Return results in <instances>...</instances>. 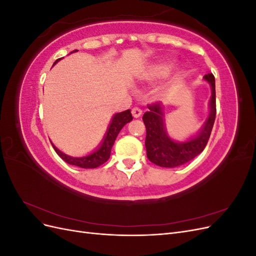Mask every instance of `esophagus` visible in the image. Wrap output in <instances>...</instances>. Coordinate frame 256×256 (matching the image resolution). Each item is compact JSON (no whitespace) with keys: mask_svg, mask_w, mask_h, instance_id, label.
Returning a JSON list of instances; mask_svg holds the SVG:
<instances>
[{"mask_svg":"<svg viewBox=\"0 0 256 256\" xmlns=\"http://www.w3.org/2000/svg\"><path fill=\"white\" fill-rule=\"evenodd\" d=\"M131 113H132V116L134 118H138L142 115V110L138 109V108H134V109L131 110Z\"/></svg>","mask_w":256,"mask_h":256,"instance_id":"esophagus-1","label":"esophagus"}]
</instances>
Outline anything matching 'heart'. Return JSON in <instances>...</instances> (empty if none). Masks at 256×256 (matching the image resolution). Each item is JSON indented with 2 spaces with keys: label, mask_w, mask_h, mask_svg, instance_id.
I'll list each match as a JSON object with an SVG mask.
<instances>
[{
  "label": "heart",
  "mask_w": 256,
  "mask_h": 256,
  "mask_svg": "<svg viewBox=\"0 0 256 256\" xmlns=\"http://www.w3.org/2000/svg\"><path fill=\"white\" fill-rule=\"evenodd\" d=\"M173 66H174L173 60H162L147 67L143 72H141L140 78L145 81H154L157 79H161L171 72Z\"/></svg>",
  "instance_id": "b5f03b06"
}]
</instances>
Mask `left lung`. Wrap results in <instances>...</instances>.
I'll return each instance as SVG.
<instances>
[{"instance_id":"left-lung-1","label":"left lung","mask_w":256,"mask_h":256,"mask_svg":"<svg viewBox=\"0 0 256 256\" xmlns=\"http://www.w3.org/2000/svg\"><path fill=\"white\" fill-rule=\"evenodd\" d=\"M209 83L212 96L209 99V113L203 126L196 136L186 141H175L166 129L164 106L161 102L148 106L150 111L143 115L146 127L145 147L147 158L162 168H176L187 164L202 152L210 136L216 118V83L212 74L204 76Z\"/></svg>"}]
</instances>
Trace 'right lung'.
I'll use <instances>...</instances> for the list:
<instances>
[{
	"mask_svg": "<svg viewBox=\"0 0 256 256\" xmlns=\"http://www.w3.org/2000/svg\"><path fill=\"white\" fill-rule=\"evenodd\" d=\"M76 51L78 50H74L69 54H72ZM60 60L62 58L56 60V62H54L53 65H56ZM131 120H132V115H131L130 110H126L124 112L114 114L110 124L108 125L106 131L102 138V142L99 143V145L96 147L94 152H92L90 154H86V156H83V157L69 156V154H66L63 152H60L52 142H51V144L53 146L54 150L56 152L58 156L65 162H67L68 164L76 166L83 168H98L102 164H104V162L108 161V159L110 158L111 150L114 145L116 138H118V136L120 134V131L122 129L124 126L126 125V124L130 122Z\"/></svg>",
	"mask_w": 256,
	"mask_h": 256,
	"instance_id": "right-lung-1",
	"label": "right lung"
}]
</instances>
